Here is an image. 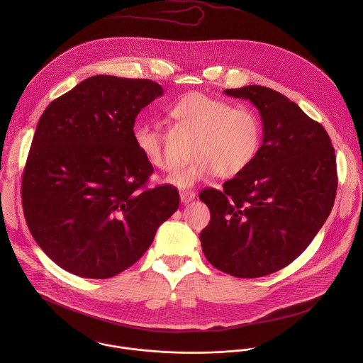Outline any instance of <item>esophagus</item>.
<instances>
[{"label": "esophagus", "instance_id": "esophagus-1", "mask_svg": "<svg viewBox=\"0 0 363 363\" xmlns=\"http://www.w3.org/2000/svg\"><path fill=\"white\" fill-rule=\"evenodd\" d=\"M196 199V193L194 191H180V201L182 204H189L190 201H193Z\"/></svg>", "mask_w": 363, "mask_h": 363}]
</instances>
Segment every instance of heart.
<instances>
[{
    "label": "heart",
    "instance_id": "b5f03b06",
    "mask_svg": "<svg viewBox=\"0 0 363 363\" xmlns=\"http://www.w3.org/2000/svg\"><path fill=\"white\" fill-rule=\"evenodd\" d=\"M173 117L196 134L191 145L194 157L169 180L180 189L219 174L235 177L245 172L259 155L262 128L259 114L247 106L196 92L172 107ZM134 143L143 156L160 170H172L174 163L163 147V137L154 123H138Z\"/></svg>",
    "mask_w": 363,
    "mask_h": 363
}]
</instances>
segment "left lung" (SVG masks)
I'll return each mask as SVG.
<instances>
[{
  "mask_svg": "<svg viewBox=\"0 0 363 363\" xmlns=\"http://www.w3.org/2000/svg\"><path fill=\"white\" fill-rule=\"evenodd\" d=\"M225 94L259 108L262 145L223 190L200 193L211 212L200 240L215 268L259 278L298 259L324 225L338 186L335 152L324 127L282 94L259 85Z\"/></svg>",
  "mask_w": 363,
  "mask_h": 363,
  "instance_id": "1",
  "label": "left lung"
}]
</instances>
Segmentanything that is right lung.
I'll return each instance as SVG.
<instances>
[{
  "label": "right lung",
  "instance_id": "add662e5",
  "mask_svg": "<svg viewBox=\"0 0 363 363\" xmlns=\"http://www.w3.org/2000/svg\"><path fill=\"white\" fill-rule=\"evenodd\" d=\"M163 94L150 79L91 77L43 111L22 174V207L62 269L106 279L131 267L179 208L174 186H147L152 164L134 143L138 113Z\"/></svg>",
  "mask_w": 363,
  "mask_h": 363
}]
</instances>
